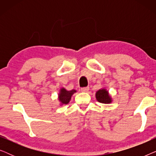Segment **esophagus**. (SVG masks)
Segmentation results:
<instances>
[{
    "instance_id": "obj_1",
    "label": "esophagus",
    "mask_w": 156,
    "mask_h": 156,
    "mask_svg": "<svg viewBox=\"0 0 156 156\" xmlns=\"http://www.w3.org/2000/svg\"><path fill=\"white\" fill-rule=\"evenodd\" d=\"M89 87H82V88H81V91H83V92H87V91H89Z\"/></svg>"
}]
</instances>
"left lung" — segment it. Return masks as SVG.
<instances>
[{"label":"left lung","mask_w":156,"mask_h":156,"mask_svg":"<svg viewBox=\"0 0 156 156\" xmlns=\"http://www.w3.org/2000/svg\"><path fill=\"white\" fill-rule=\"evenodd\" d=\"M96 98L97 101L100 103L103 104H108L112 102L111 98L108 96V93L106 89H99V91L96 93Z\"/></svg>","instance_id":"8db88e82"}]
</instances>
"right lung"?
<instances>
[{
  "mask_svg": "<svg viewBox=\"0 0 156 156\" xmlns=\"http://www.w3.org/2000/svg\"><path fill=\"white\" fill-rule=\"evenodd\" d=\"M74 92H76L75 90L67 91L65 89H62L60 93L59 94V100L62 104H67L69 102V100L71 99L72 95Z\"/></svg>",
  "mask_w": 156,
  "mask_h": 156,
  "instance_id": "add662e5",
  "label": "right lung"
}]
</instances>
